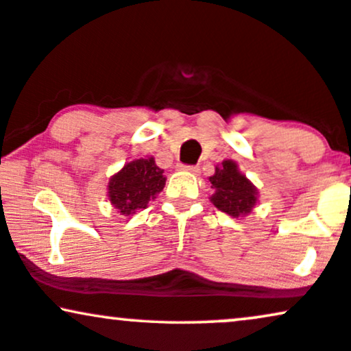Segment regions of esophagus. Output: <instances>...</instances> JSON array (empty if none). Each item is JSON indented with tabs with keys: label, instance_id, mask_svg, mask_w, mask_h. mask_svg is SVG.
Instances as JSON below:
<instances>
[{
	"label": "esophagus",
	"instance_id": "esophagus-1",
	"mask_svg": "<svg viewBox=\"0 0 351 351\" xmlns=\"http://www.w3.org/2000/svg\"><path fill=\"white\" fill-rule=\"evenodd\" d=\"M180 167H181V170L194 173V175H196V173H199V167L197 165H180Z\"/></svg>",
	"mask_w": 351,
	"mask_h": 351
}]
</instances>
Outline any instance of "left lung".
Segmentation results:
<instances>
[{
	"label": "left lung",
	"mask_w": 351,
	"mask_h": 351,
	"mask_svg": "<svg viewBox=\"0 0 351 351\" xmlns=\"http://www.w3.org/2000/svg\"><path fill=\"white\" fill-rule=\"evenodd\" d=\"M208 180L215 189L210 201L219 210L232 217L250 214L257 201V189L239 173L237 163L225 160Z\"/></svg>",
	"instance_id": "left-lung-1"
}]
</instances>
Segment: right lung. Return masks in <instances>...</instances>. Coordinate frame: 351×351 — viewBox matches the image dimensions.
Returning a JSON list of instances; mask_svg holds the SVG:
<instances>
[{
	"instance_id": "add662e5",
	"label": "right lung",
	"mask_w": 351,
	"mask_h": 351,
	"mask_svg": "<svg viewBox=\"0 0 351 351\" xmlns=\"http://www.w3.org/2000/svg\"><path fill=\"white\" fill-rule=\"evenodd\" d=\"M155 165L152 157L139 158L112 176L108 183L110 201L123 215L134 214L137 208H145L165 186V176Z\"/></svg>"
}]
</instances>
